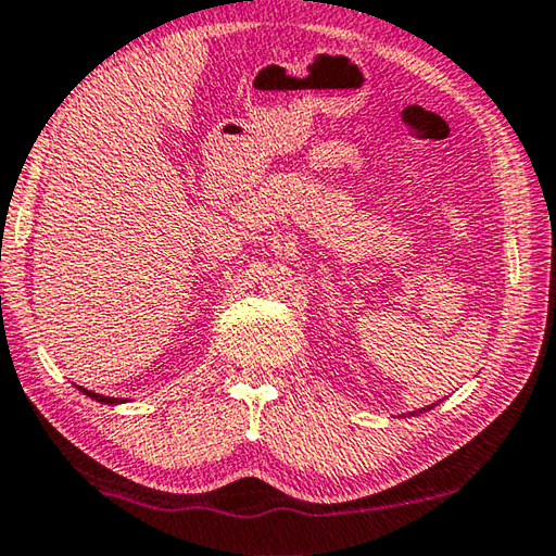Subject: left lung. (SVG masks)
Segmentation results:
<instances>
[{"label": "left lung", "instance_id": "8db88e82", "mask_svg": "<svg viewBox=\"0 0 556 556\" xmlns=\"http://www.w3.org/2000/svg\"><path fill=\"white\" fill-rule=\"evenodd\" d=\"M428 408H431V406H426V408H418V412H416V414H424V412H428Z\"/></svg>", "mask_w": 556, "mask_h": 556}]
</instances>
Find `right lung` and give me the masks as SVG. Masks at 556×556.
<instances>
[{
	"instance_id": "1",
	"label": "right lung",
	"mask_w": 556,
	"mask_h": 556,
	"mask_svg": "<svg viewBox=\"0 0 556 556\" xmlns=\"http://www.w3.org/2000/svg\"><path fill=\"white\" fill-rule=\"evenodd\" d=\"M79 390L87 394V396H91V400L101 402V404H115V402H118V400H115V396H103V394H97V392H91V390H84V387H79Z\"/></svg>"
}]
</instances>
